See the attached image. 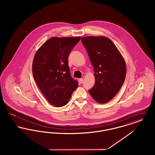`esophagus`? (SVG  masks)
Listing matches in <instances>:
<instances>
[{"label":"esophagus","instance_id":"1","mask_svg":"<svg viewBox=\"0 0 155 155\" xmlns=\"http://www.w3.org/2000/svg\"><path fill=\"white\" fill-rule=\"evenodd\" d=\"M79 82L80 83V84H82L83 82H84V79L83 78H80V79H79Z\"/></svg>","mask_w":155,"mask_h":155}]
</instances>
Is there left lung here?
I'll use <instances>...</instances> for the list:
<instances>
[{
    "instance_id": "left-lung-1",
    "label": "left lung",
    "mask_w": 155,
    "mask_h": 155,
    "mask_svg": "<svg viewBox=\"0 0 155 155\" xmlns=\"http://www.w3.org/2000/svg\"><path fill=\"white\" fill-rule=\"evenodd\" d=\"M81 42L95 71V83L89 92L97 102L107 103L116 96L124 82L125 61L106 37H83Z\"/></svg>"
}]
</instances>
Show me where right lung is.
Wrapping results in <instances>:
<instances>
[{
  "mask_svg": "<svg viewBox=\"0 0 155 155\" xmlns=\"http://www.w3.org/2000/svg\"><path fill=\"white\" fill-rule=\"evenodd\" d=\"M81 37H52L38 50L32 63V74L38 88L56 107L66 105L78 86L68 65V58Z\"/></svg>",
  "mask_w": 155,
  "mask_h": 155,
  "instance_id": "1",
  "label": "right lung"
}]
</instances>
